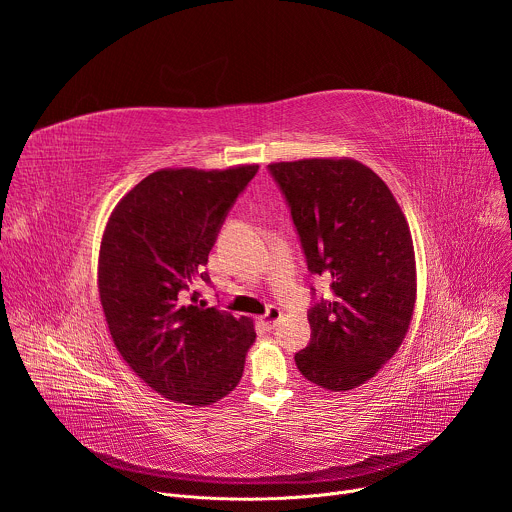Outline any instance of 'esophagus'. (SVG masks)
<instances>
[{
	"label": "esophagus",
	"instance_id": "34e87169",
	"mask_svg": "<svg viewBox=\"0 0 512 512\" xmlns=\"http://www.w3.org/2000/svg\"><path fill=\"white\" fill-rule=\"evenodd\" d=\"M279 318H281V310H279L277 306H269V308L265 310V314L261 316V322H263L267 328H273V326L279 322Z\"/></svg>",
	"mask_w": 512,
	"mask_h": 512
}]
</instances>
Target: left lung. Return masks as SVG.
Listing matches in <instances>:
<instances>
[{
    "instance_id": "obj_1",
    "label": "left lung",
    "mask_w": 512,
    "mask_h": 512,
    "mask_svg": "<svg viewBox=\"0 0 512 512\" xmlns=\"http://www.w3.org/2000/svg\"><path fill=\"white\" fill-rule=\"evenodd\" d=\"M294 221L308 271L330 281L310 287V344L296 352L318 387L348 391L369 381L401 346L415 306L409 225L387 184L354 160L267 166Z\"/></svg>"
}]
</instances>
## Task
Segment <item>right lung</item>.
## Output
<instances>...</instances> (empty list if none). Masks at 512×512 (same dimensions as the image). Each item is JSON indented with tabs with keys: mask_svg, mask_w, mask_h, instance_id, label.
Returning <instances> with one entry per match:
<instances>
[{
	"mask_svg": "<svg viewBox=\"0 0 512 512\" xmlns=\"http://www.w3.org/2000/svg\"><path fill=\"white\" fill-rule=\"evenodd\" d=\"M259 166L160 170L115 206L99 253V296L111 338L166 399L210 405L243 377L249 318L198 306L194 289L225 218Z\"/></svg>",
	"mask_w": 512,
	"mask_h": 512,
	"instance_id": "add662e5",
	"label": "right lung"
}]
</instances>
